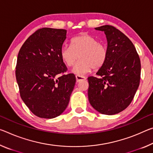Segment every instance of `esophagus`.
<instances>
[{"label":"esophagus","mask_w":153,"mask_h":153,"mask_svg":"<svg viewBox=\"0 0 153 153\" xmlns=\"http://www.w3.org/2000/svg\"><path fill=\"white\" fill-rule=\"evenodd\" d=\"M76 78L77 82H80L81 81H84L86 80V77L82 76H79V75H76Z\"/></svg>","instance_id":"34e87169"}]
</instances>
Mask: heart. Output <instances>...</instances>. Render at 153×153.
Wrapping results in <instances>:
<instances>
[{
	"instance_id": "1",
	"label": "heart",
	"mask_w": 153,
	"mask_h": 153,
	"mask_svg": "<svg viewBox=\"0 0 153 153\" xmlns=\"http://www.w3.org/2000/svg\"><path fill=\"white\" fill-rule=\"evenodd\" d=\"M62 61L67 67L73 68L72 72L83 75L93 69H97L105 63L108 57L107 48L93 36L84 33L72 39L71 45H64L60 50Z\"/></svg>"
}]
</instances>
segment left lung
I'll return each mask as SVG.
<instances>
[{
    "label": "left lung",
    "mask_w": 153,
    "mask_h": 153,
    "mask_svg": "<svg viewBox=\"0 0 153 153\" xmlns=\"http://www.w3.org/2000/svg\"><path fill=\"white\" fill-rule=\"evenodd\" d=\"M107 39L108 57L96 73L101 77H88L89 102L94 110L114 115L127 108L139 87L140 57L133 43L119 30L110 25L94 28Z\"/></svg>",
    "instance_id": "1"
}]
</instances>
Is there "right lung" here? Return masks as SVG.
<instances>
[{"label":"right lung","instance_id":"right-lung-1","mask_svg":"<svg viewBox=\"0 0 153 153\" xmlns=\"http://www.w3.org/2000/svg\"><path fill=\"white\" fill-rule=\"evenodd\" d=\"M66 36L65 29H39L19 51L16 76L20 97L39 118H53L61 114L76 84L74 74H63L67 67L60 56Z\"/></svg>","mask_w":153,"mask_h":153}]
</instances>
